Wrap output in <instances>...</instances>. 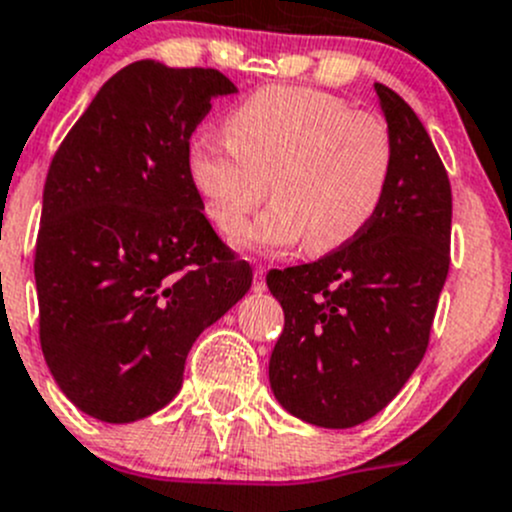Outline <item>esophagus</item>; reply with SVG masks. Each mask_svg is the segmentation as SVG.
<instances>
[{"mask_svg":"<svg viewBox=\"0 0 512 512\" xmlns=\"http://www.w3.org/2000/svg\"><path fill=\"white\" fill-rule=\"evenodd\" d=\"M265 265H257L255 267V280H252V290L255 292H265L267 285H265Z\"/></svg>","mask_w":512,"mask_h":512,"instance_id":"34e87169","label":"esophagus"}]
</instances>
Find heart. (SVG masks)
<instances>
[{
	"label": "heart",
	"instance_id": "b5f03b06",
	"mask_svg": "<svg viewBox=\"0 0 512 512\" xmlns=\"http://www.w3.org/2000/svg\"><path fill=\"white\" fill-rule=\"evenodd\" d=\"M393 165L385 119L307 87L257 89L227 112L225 137L197 135L187 150L207 220L225 235L270 187L275 202L237 235L267 252L300 240L330 252L355 240L380 210Z\"/></svg>",
	"mask_w": 512,
	"mask_h": 512
}]
</instances>
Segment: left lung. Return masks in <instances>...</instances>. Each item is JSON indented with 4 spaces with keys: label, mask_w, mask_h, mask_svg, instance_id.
Here are the masks:
<instances>
[{
    "label": "left lung",
    "mask_w": 512,
    "mask_h": 512,
    "mask_svg": "<svg viewBox=\"0 0 512 512\" xmlns=\"http://www.w3.org/2000/svg\"><path fill=\"white\" fill-rule=\"evenodd\" d=\"M395 145L388 192L370 225L330 255L267 272L285 327L270 388L295 418L355 428L403 390L428 350L450 267L453 195L418 114L377 82Z\"/></svg>",
    "instance_id": "1"
}]
</instances>
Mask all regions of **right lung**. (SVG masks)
I'll return each mask as SVG.
<instances>
[{
	"label": "right lung",
	"instance_id": "right-lung-1",
	"mask_svg": "<svg viewBox=\"0 0 512 512\" xmlns=\"http://www.w3.org/2000/svg\"><path fill=\"white\" fill-rule=\"evenodd\" d=\"M217 69L142 59L109 77L59 145L34 252L39 342L59 390L102 423H135L182 388L187 352L252 285L187 172Z\"/></svg>",
	"mask_w": 512,
	"mask_h": 512
}]
</instances>
